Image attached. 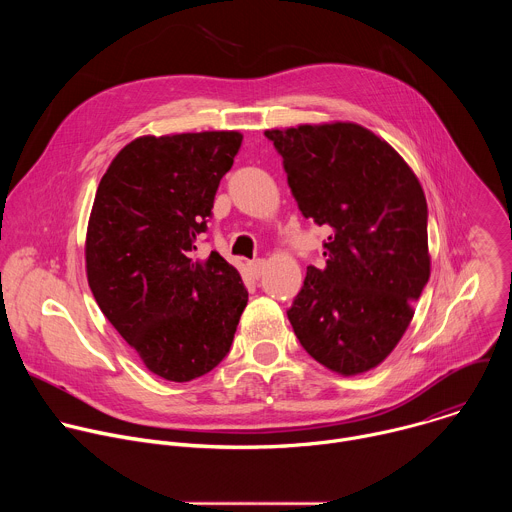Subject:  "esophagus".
Listing matches in <instances>:
<instances>
[{"instance_id":"1","label":"esophagus","mask_w":512,"mask_h":512,"mask_svg":"<svg viewBox=\"0 0 512 512\" xmlns=\"http://www.w3.org/2000/svg\"><path fill=\"white\" fill-rule=\"evenodd\" d=\"M249 271H251V275L255 277V279H259L261 275H263V269H265V261L263 259H255V261H249Z\"/></svg>"}]
</instances>
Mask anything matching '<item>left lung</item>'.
<instances>
[{
  "mask_svg": "<svg viewBox=\"0 0 512 512\" xmlns=\"http://www.w3.org/2000/svg\"><path fill=\"white\" fill-rule=\"evenodd\" d=\"M306 218L330 229L287 318L326 369L358 375L397 346L429 279L427 202L387 141L356 123L271 129Z\"/></svg>",
  "mask_w": 512,
  "mask_h": 512,
  "instance_id": "1",
  "label": "left lung"
}]
</instances>
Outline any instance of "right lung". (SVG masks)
I'll return each instance as SVG.
<instances>
[{
    "label": "right lung",
    "instance_id": "1",
    "mask_svg": "<svg viewBox=\"0 0 512 512\" xmlns=\"http://www.w3.org/2000/svg\"><path fill=\"white\" fill-rule=\"evenodd\" d=\"M237 131L145 135L99 182L87 231L93 296L162 379L210 373L233 344L247 306L239 271L216 251L194 261L214 194L241 148Z\"/></svg>",
    "mask_w": 512,
    "mask_h": 512
}]
</instances>
